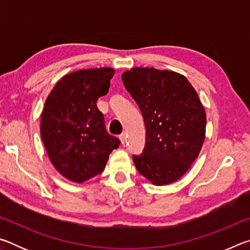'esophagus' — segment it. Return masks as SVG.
I'll return each instance as SVG.
<instances>
[{"label":"esophagus","instance_id":"34e87169","mask_svg":"<svg viewBox=\"0 0 250 250\" xmlns=\"http://www.w3.org/2000/svg\"><path fill=\"white\" fill-rule=\"evenodd\" d=\"M120 141H121V143L122 145H125V142H126V135H125V133H122V134H120Z\"/></svg>","mask_w":250,"mask_h":250}]
</instances>
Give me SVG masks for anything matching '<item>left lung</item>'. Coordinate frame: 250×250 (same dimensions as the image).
<instances>
[{
	"mask_svg": "<svg viewBox=\"0 0 250 250\" xmlns=\"http://www.w3.org/2000/svg\"><path fill=\"white\" fill-rule=\"evenodd\" d=\"M125 89L140 108L146 138L135 167L153 185L180 180L205 140L206 113L196 90L172 70L134 67L122 74Z\"/></svg>",
	"mask_w": 250,
	"mask_h": 250,
	"instance_id": "1",
	"label": "left lung"
}]
</instances>
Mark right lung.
Wrapping results in <instances>:
<instances>
[{"mask_svg": "<svg viewBox=\"0 0 250 250\" xmlns=\"http://www.w3.org/2000/svg\"><path fill=\"white\" fill-rule=\"evenodd\" d=\"M113 75L110 67L76 70L59 79L45 101L42 140L54 167L75 183L100 174L120 145L107 132L96 104L108 94Z\"/></svg>", "mask_w": 250, "mask_h": 250, "instance_id": "add662e5", "label": "right lung"}]
</instances>
